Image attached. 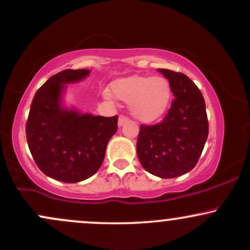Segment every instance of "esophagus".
Returning <instances> with one entry per match:
<instances>
[{
    "instance_id": "esophagus-1",
    "label": "esophagus",
    "mask_w": 250,
    "mask_h": 250,
    "mask_svg": "<svg viewBox=\"0 0 250 250\" xmlns=\"http://www.w3.org/2000/svg\"><path fill=\"white\" fill-rule=\"evenodd\" d=\"M128 121H129L128 117H125V116H123V115H120V117H119V125H120V127H121V125H125V123H127Z\"/></svg>"
}]
</instances>
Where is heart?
I'll return each mask as SVG.
<instances>
[{
	"mask_svg": "<svg viewBox=\"0 0 250 250\" xmlns=\"http://www.w3.org/2000/svg\"><path fill=\"white\" fill-rule=\"evenodd\" d=\"M111 95L128 103L130 113L141 122H153L167 110L171 87L162 76H130L117 80L110 87Z\"/></svg>",
	"mask_w": 250,
	"mask_h": 250,
	"instance_id": "heart-1",
	"label": "heart"
}]
</instances>
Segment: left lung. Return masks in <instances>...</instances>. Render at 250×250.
<instances>
[{
	"instance_id": "left-lung-1",
	"label": "left lung",
	"mask_w": 250,
	"mask_h": 250,
	"mask_svg": "<svg viewBox=\"0 0 250 250\" xmlns=\"http://www.w3.org/2000/svg\"><path fill=\"white\" fill-rule=\"evenodd\" d=\"M159 71L170 83L175 99L161 122L140 125L136 150L148 173L173 179L196 166L208 137V117L202 93L187 75Z\"/></svg>"
}]
</instances>
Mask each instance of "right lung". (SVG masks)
Instances as JSON below:
<instances>
[{
    "instance_id": "right-lung-1",
    "label": "right lung",
    "mask_w": 250,
    "mask_h": 250,
    "mask_svg": "<svg viewBox=\"0 0 250 250\" xmlns=\"http://www.w3.org/2000/svg\"><path fill=\"white\" fill-rule=\"evenodd\" d=\"M89 73L65 69L51 76L36 91L25 125L28 147L37 167L62 182L76 183L95 174L108 141L117 131V115L94 116L61 105L64 84L81 81Z\"/></svg>"
}]
</instances>
